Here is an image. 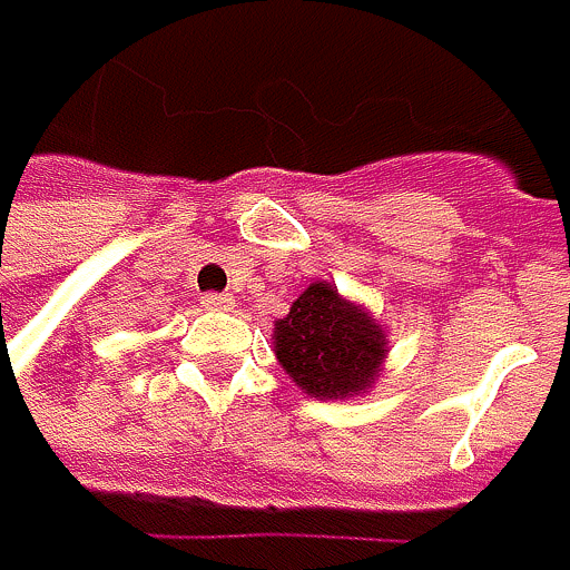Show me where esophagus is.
Wrapping results in <instances>:
<instances>
[{
    "label": "esophagus",
    "mask_w": 570,
    "mask_h": 570,
    "mask_svg": "<svg viewBox=\"0 0 570 570\" xmlns=\"http://www.w3.org/2000/svg\"><path fill=\"white\" fill-rule=\"evenodd\" d=\"M202 304H205L208 311H228V307H232V297H228V294H205Z\"/></svg>",
    "instance_id": "1"
}]
</instances>
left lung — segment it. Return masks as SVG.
Returning a JSON list of instances; mask_svg holds the SVG:
<instances>
[{"label": "left lung", "mask_w": 570, "mask_h": 570, "mask_svg": "<svg viewBox=\"0 0 570 570\" xmlns=\"http://www.w3.org/2000/svg\"><path fill=\"white\" fill-rule=\"evenodd\" d=\"M276 358L307 396L342 400L362 393L386 358V335L362 307L327 283L311 287L276 321Z\"/></svg>", "instance_id": "8db88e82"}]
</instances>
